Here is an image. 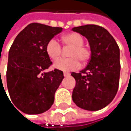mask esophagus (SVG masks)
<instances>
[{"label": "esophagus", "mask_w": 131, "mask_h": 131, "mask_svg": "<svg viewBox=\"0 0 131 131\" xmlns=\"http://www.w3.org/2000/svg\"><path fill=\"white\" fill-rule=\"evenodd\" d=\"M70 73H64V77H69V76H70Z\"/></svg>", "instance_id": "1"}]
</instances>
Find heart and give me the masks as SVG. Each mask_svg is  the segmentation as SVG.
Masks as SVG:
<instances>
[{
  "label": "heart",
  "instance_id": "1",
  "mask_svg": "<svg viewBox=\"0 0 131 131\" xmlns=\"http://www.w3.org/2000/svg\"><path fill=\"white\" fill-rule=\"evenodd\" d=\"M62 42L66 47L71 48L68 53L69 58L59 59L54 64V67L61 71H71L80 67V61L86 62L90 57V50L83 45L84 39L81 35L77 32H71L62 37ZM46 53L48 56L55 61L61 54V47L59 42L54 39L48 41L46 45Z\"/></svg>",
  "mask_w": 131,
  "mask_h": 131
}]
</instances>
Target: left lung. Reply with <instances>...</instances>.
<instances>
[{
    "mask_svg": "<svg viewBox=\"0 0 131 131\" xmlns=\"http://www.w3.org/2000/svg\"><path fill=\"white\" fill-rule=\"evenodd\" d=\"M86 37L91 57L86 67L71 73L76 80L72 99L80 108L98 111L114 99L120 78V49L113 36L105 28L85 25L72 29Z\"/></svg>",
    "mask_w": 131,
    "mask_h": 131,
    "instance_id": "1",
    "label": "left lung"
}]
</instances>
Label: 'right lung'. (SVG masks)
I'll use <instances>...</instances> for the list:
<instances>
[{
	"mask_svg": "<svg viewBox=\"0 0 131 131\" xmlns=\"http://www.w3.org/2000/svg\"><path fill=\"white\" fill-rule=\"evenodd\" d=\"M62 29L31 23L17 35L10 48L7 89L14 106L23 113L41 114L54 103V93L64 79V73L57 69L45 72L52 64L45 48L48 41Z\"/></svg>",
	"mask_w": 131,
	"mask_h": 131,
	"instance_id": "right-lung-1",
	"label": "right lung"
}]
</instances>
